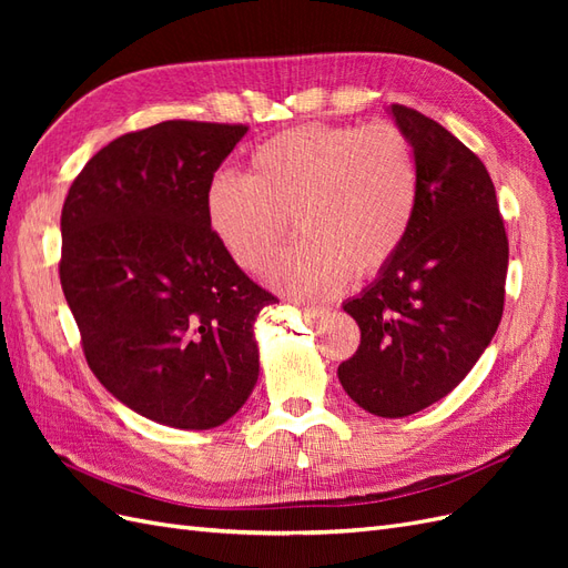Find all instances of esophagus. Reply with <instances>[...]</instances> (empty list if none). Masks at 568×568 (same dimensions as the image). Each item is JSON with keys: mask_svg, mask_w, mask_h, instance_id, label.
<instances>
[{"mask_svg": "<svg viewBox=\"0 0 568 568\" xmlns=\"http://www.w3.org/2000/svg\"><path fill=\"white\" fill-rule=\"evenodd\" d=\"M296 305L305 317H324L326 313H329V307H324V305H307V303H296Z\"/></svg>", "mask_w": 568, "mask_h": 568, "instance_id": "obj_1", "label": "esophagus"}]
</instances>
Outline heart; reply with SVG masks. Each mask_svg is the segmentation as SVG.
Returning <instances> with one entry per match:
<instances>
[{"label":"heart","instance_id":"obj_1","mask_svg":"<svg viewBox=\"0 0 568 568\" xmlns=\"http://www.w3.org/2000/svg\"><path fill=\"white\" fill-rule=\"evenodd\" d=\"M419 201V170L407 136L388 123L296 128L257 146L246 178L222 173L203 213L217 246L248 272L261 270L294 220L303 239L270 263V286L322 301L374 277L400 251Z\"/></svg>","mask_w":568,"mask_h":568}]
</instances>
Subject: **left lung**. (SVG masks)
Instances as JSON below:
<instances>
[{
	"instance_id": "8db88e82",
	"label": "left lung",
	"mask_w": 568,
	"mask_h": 568,
	"mask_svg": "<svg viewBox=\"0 0 568 568\" xmlns=\"http://www.w3.org/2000/svg\"><path fill=\"white\" fill-rule=\"evenodd\" d=\"M419 170V201L400 251L343 303L359 348L338 382L372 415L398 419L445 398L503 320L509 244L486 165L436 120L393 104Z\"/></svg>"
}]
</instances>
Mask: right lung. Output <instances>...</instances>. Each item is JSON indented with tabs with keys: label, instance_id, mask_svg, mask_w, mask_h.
Here are the masks:
<instances>
[{
	"label": "right lung",
	"instance_id": "obj_1",
	"mask_svg": "<svg viewBox=\"0 0 568 568\" xmlns=\"http://www.w3.org/2000/svg\"><path fill=\"white\" fill-rule=\"evenodd\" d=\"M246 125L165 120L118 136L71 184L61 286L88 365L151 422L205 432L261 374L255 317L277 303L213 239L205 189Z\"/></svg>",
	"mask_w": 568,
	"mask_h": 568
}]
</instances>
